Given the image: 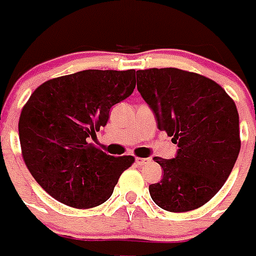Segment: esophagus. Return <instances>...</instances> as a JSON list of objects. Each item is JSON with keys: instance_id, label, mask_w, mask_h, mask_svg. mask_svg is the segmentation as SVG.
<instances>
[{"instance_id": "esophagus-1", "label": "esophagus", "mask_w": 256, "mask_h": 256, "mask_svg": "<svg viewBox=\"0 0 256 256\" xmlns=\"http://www.w3.org/2000/svg\"><path fill=\"white\" fill-rule=\"evenodd\" d=\"M136 164H140V166H144V164H150V162H152V160H150V158H140V156H136Z\"/></svg>"}]
</instances>
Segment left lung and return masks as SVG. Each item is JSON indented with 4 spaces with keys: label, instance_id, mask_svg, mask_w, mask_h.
Returning a JSON list of instances; mask_svg holds the SVG:
<instances>
[{
    "label": "left lung",
    "instance_id": "left-lung-1",
    "mask_svg": "<svg viewBox=\"0 0 256 256\" xmlns=\"http://www.w3.org/2000/svg\"><path fill=\"white\" fill-rule=\"evenodd\" d=\"M136 88L158 128L179 148L172 160L154 156L164 178L148 186L152 200L170 212L203 206L222 188L240 150L235 102L210 78L175 68L138 70Z\"/></svg>",
    "mask_w": 256,
    "mask_h": 256
}]
</instances>
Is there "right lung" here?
Returning <instances> with one entry per match:
<instances>
[{
    "instance_id": "1",
    "label": "right lung",
    "mask_w": 256,
    "mask_h": 256,
    "mask_svg": "<svg viewBox=\"0 0 256 256\" xmlns=\"http://www.w3.org/2000/svg\"><path fill=\"white\" fill-rule=\"evenodd\" d=\"M136 88V70H84L44 82L22 108V158L58 202L92 208L106 202L134 156H108L94 144L110 108Z\"/></svg>"
}]
</instances>
